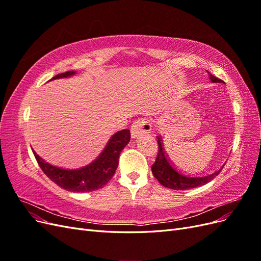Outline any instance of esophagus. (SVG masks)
I'll return each mask as SVG.
<instances>
[{"mask_svg":"<svg viewBox=\"0 0 261 261\" xmlns=\"http://www.w3.org/2000/svg\"><path fill=\"white\" fill-rule=\"evenodd\" d=\"M152 129V124L149 122L147 118H139L136 120L132 125V137L137 138L139 135H143V134H148Z\"/></svg>","mask_w":261,"mask_h":261,"instance_id":"esophagus-1","label":"esophagus"}]
</instances>
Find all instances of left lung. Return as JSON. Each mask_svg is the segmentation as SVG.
<instances>
[{
	"label": "left lung",
	"instance_id": "obj_1",
	"mask_svg": "<svg viewBox=\"0 0 261 261\" xmlns=\"http://www.w3.org/2000/svg\"><path fill=\"white\" fill-rule=\"evenodd\" d=\"M209 73V72H208ZM210 80L212 83H221L222 81L220 78L210 74ZM158 144H159V150L154 163L152 164L151 170L153 176L159 180V183L165 187L176 191H184V189H191L197 186H201L209 183L210 180L215 178L221 170L211 173L208 175H192L189 173L180 171L175 167L173 162L170 160L168 153L165 152L161 136H156Z\"/></svg>",
	"mask_w": 261,
	"mask_h": 261
}]
</instances>
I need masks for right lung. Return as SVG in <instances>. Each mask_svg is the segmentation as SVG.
Wrapping results in <instances>:
<instances>
[{
  "mask_svg": "<svg viewBox=\"0 0 261 261\" xmlns=\"http://www.w3.org/2000/svg\"><path fill=\"white\" fill-rule=\"evenodd\" d=\"M75 72L61 73L54 76L52 80L74 75ZM130 140L129 129L117 132L108 141L103 151L96 160L84 168L76 170H66L50 164L34 151V155L44 174L61 188L74 193H87L97 191L108 184L114 175L118 165L120 154L125 146Z\"/></svg>",
  "mask_w": 261,
  "mask_h": 261,
  "instance_id": "right-lung-1",
  "label": "right lung"
}]
</instances>
